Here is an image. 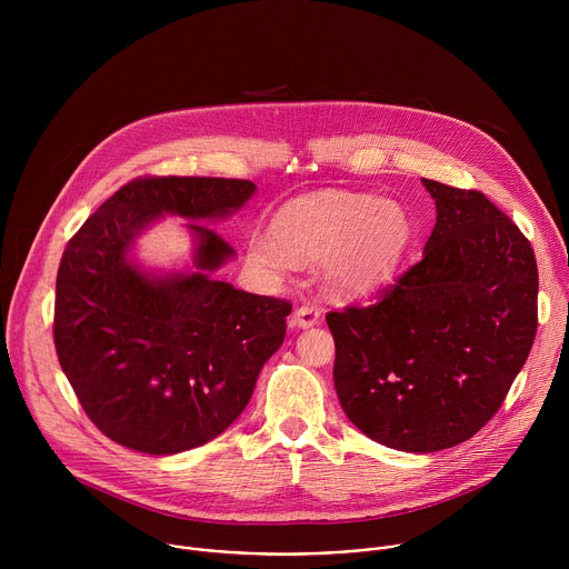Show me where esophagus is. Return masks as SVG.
Wrapping results in <instances>:
<instances>
[{
	"instance_id": "obj_1",
	"label": "esophagus",
	"mask_w": 569,
	"mask_h": 569,
	"mask_svg": "<svg viewBox=\"0 0 569 569\" xmlns=\"http://www.w3.org/2000/svg\"><path fill=\"white\" fill-rule=\"evenodd\" d=\"M319 317H321V312L315 306L303 303V306H299L295 310L292 323H295V327H299V329H310V327H315V323H319Z\"/></svg>"
}]
</instances>
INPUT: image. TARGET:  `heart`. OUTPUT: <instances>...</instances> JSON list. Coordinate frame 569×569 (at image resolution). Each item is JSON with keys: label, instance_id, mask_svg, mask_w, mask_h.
<instances>
[{"label": "heart", "instance_id": "b5f03b06", "mask_svg": "<svg viewBox=\"0 0 569 569\" xmlns=\"http://www.w3.org/2000/svg\"><path fill=\"white\" fill-rule=\"evenodd\" d=\"M272 231L250 238V257L259 266L286 272L295 257L319 259L321 279L333 295L365 297L398 270L412 220L393 200L321 191L288 202L274 216Z\"/></svg>", "mask_w": 569, "mask_h": 569}]
</instances>
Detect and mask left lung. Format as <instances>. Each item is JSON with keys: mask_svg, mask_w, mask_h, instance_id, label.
<instances>
[{"mask_svg": "<svg viewBox=\"0 0 569 569\" xmlns=\"http://www.w3.org/2000/svg\"><path fill=\"white\" fill-rule=\"evenodd\" d=\"M437 204L423 259L380 301L329 312L349 421L405 450L452 448L493 419L538 329L531 242L489 198L421 180Z\"/></svg>", "mask_w": 569, "mask_h": 569, "instance_id": "left-lung-1", "label": "left lung"}]
</instances>
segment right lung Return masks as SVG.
Returning <instances> with one entry per match:
<instances>
[{
  "label": "right lung",
  "instance_id": "add662e5",
  "mask_svg": "<svg viewBox=\"0 0 569 569\" xmlns=\"http://www.w3.org/2000/svg\"><path fill=\"white\" fill-rule=\"evenodd\" d=\"M250 180L139 178L108 198L67 242L53 342L92 423L112 441L176 455L224 432L283 345L286 299L236 290L211 274L233 248L204 220L254 196ZM164 212L196 219V271L148 276L129 261L133 238Z\"/></svg>",
  "mask_w": 569,
  "mask_h": 569
}]
</instances>
